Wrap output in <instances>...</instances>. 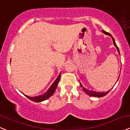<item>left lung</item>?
Instances as JSON below:
<instances>
[{
	"instance_id": "left-lung-1",
	"label": "left lung",
	"mask_w": 130,
	"mask_h": 130,
	"mask_svg": "<svg viewBox=\"0 0 130 130\" xmlns=\"http://www.w3.org/2000/svg\"><path fill=\"white\" fill-rule=\"evenodd\" d=\"M102 32H103V33H104V34H106V35H109V36H110V37H111L112 39V40H113V43H114V46H115V47H116L117 50H118V53L119 54V48H118V46L116 45V42H115V40H114V38H113V37H112V36L110 34V33H107V32H106V31H105L104 30H102ZM119 55H120V54H119ZM118 79H119V78H118ZM118 80H117V82H118ZM79 83H80V85H81V87H83V90H84V92H85V93H87V94H88V95L93 96V97H104V96L106 95H107V93H108L109 92H110V90L107 91V92H95V91H92V90H88V89H87V88H85V87H83V86L82 85V83H81L80 82H79Z\"/></svg>"
}]
</instances>
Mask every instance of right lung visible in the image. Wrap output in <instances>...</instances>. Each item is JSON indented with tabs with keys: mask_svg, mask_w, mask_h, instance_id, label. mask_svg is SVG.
<instances>
[{
	"mask_svg": "<svg viewBox=\"0 0 130 130\" xmlns=\"http://www.w3.org/2000/svg\"><path fill=\"white\" fill-rule=\"evenodd\" d=\"M60 78H61V74H59V76H58V77L57 78V79H56V80L54 81V82L52 83V85L51 86V87L48 88V90H47L45 93H43V94H42V95H40L35 96V97H29V96H28V95H26L24 94V93H22V92L21 93H23V94H24V95L27 97V98H28L29 100L33 101V102H42V101L47 100V99H48L49 97H51V96L54 94V93L55 90H56V88H57V84H58L59 82V80H60Z\"/></svg>",
	"mask_w": 130,
	"mask_h": 130,
	"instance_id": "add662e5",
	"label": "right lung"
}]
</instances>
